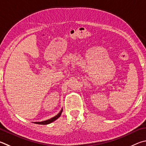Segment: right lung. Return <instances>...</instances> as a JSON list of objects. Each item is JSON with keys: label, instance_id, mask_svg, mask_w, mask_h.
Segmentation results:
<instances>
[{"label": "right lung", "instance_id": "obj_1", "mask_svg": "<svg viewBox=\"0 0 146 146\" xmlns=\"http://www.w3.org/2000/svg\"><path fill=\"white\" fill-rule=\"evenodd\" d=\"M62 108L61 109V110L60 111L59 113H58L57 115H56L55 116H54V117H52L51 119H48V120H46V121H41V122H34V123L35 124H48L50 123H52V122L55 121L56 119H57L58 118H59L60 115H61L62 113Z\"/></svg>", "mask_w": 146, "mask_h": 146}]
</instances>
